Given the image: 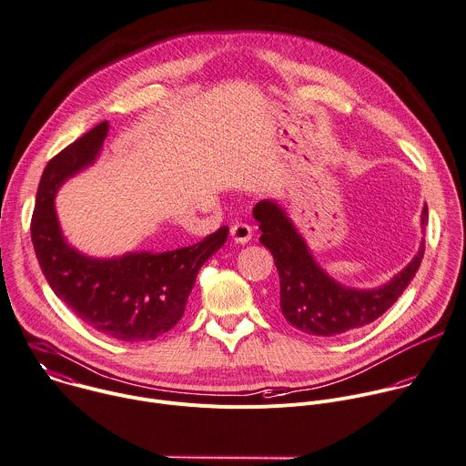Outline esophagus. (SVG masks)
I'll use <instances>...</instances> for the list:
<instances>
[{
  "mask_svg": "<svg viewBox=\"0 0 466 466\" xmlns=\"http://www.w3.org/2000/svg\"><path fill=\"white\" fill-rule=\"evenodd\" d=\"M230 238L238 245H245L252 239V227H248L247 223H236L230 227Z\"/></svg>",
  "mask_w": 466,
  "mask_h": 466,
  "instance_id": "1",
  "label": "esophagus"
}]
</instances>
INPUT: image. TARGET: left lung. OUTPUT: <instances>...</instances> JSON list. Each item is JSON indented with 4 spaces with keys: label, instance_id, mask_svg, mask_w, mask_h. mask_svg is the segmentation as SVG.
Returning a JSON list of instances; mask_svg holds the SVG:
<instances>
[{
    "label": "left lung",
    "instance_id": "obj_1",
    "mask_svg": "<svg viewBox=\"0 0 466 466\" xmlns=\"http://www.w3.org/2000/svg\"><path fill=\"white\" fill-rule=\"evenodd\" d=\"M259 223V243L268 248L279 276V309L285 320L305 335L339 337L382 317L406 290L424 256V238L413 259L379 287H348L315 259L305 238L276 199H263L252 210ZM428 223V205L420 228Z\"/></svg>",
    "mask_w": 466,
    "mask_h": 466
}]
</instances>
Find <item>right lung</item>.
<instances>
[{"label": "right lung", "mask_w": 466, "mask_h": 466, "mask_svg": "<svg viewBox=\"0 0 466 466\" xmlns=\"http://www.w3.org/2000/svg\"><path fill=\"white\" fill-rule=\"evenodd\" d=\"M107 131L104 120L47 163L31 238L47 283L82 322L122 342H146L181 320L199 268L225 245L228 228L157 254L140 250L95 258L75 248L62 232L55 198L67 179L95 165Z\"/></svg>", "instance_id": "obj_1"}]
</instances>
